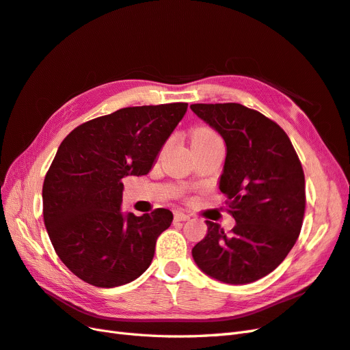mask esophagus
Segmentation results:
<instances>
[{
  "label": "esophagus",
  "instance_id": "obj_1",
  "mask_svg": "<svg viewBox=\"0 0 350 350\" xmlns=\"http://www.w3.org/2000/svg\"><path fill=\"white\" fill-rule=\"evenodd\" d=\"M191 218L187 214L182 213V211H174V219L176 221H187V219Z\"/></svg>",
  "mask_w": 350,
  "mask_h": 350
}]
</instances>
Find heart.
Listing matches in <instances>:
<instances>
[{"label": "heart", "instance_id": "1", "mask_svg": "<svg viewBox=\"0 0 350 350\" xmlns=\"http://www.w3.org/2000/svg\"><path fill=\"white\" fill-rule=\"evenodd\" d=\"M209 141H219V137L217 136L215 132H213L211 129L208 127H199L192 135V144L209 142Z\"/></svg>", "mask_w": 350, "mask_h": 350}]
</instances>
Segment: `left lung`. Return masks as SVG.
<instances>
[{"instance_id": "left-lung-1", "label": "left lung", "mask_w": 350, "mask_h": 350, "mask_svg": "<svg viewBox=\"0 0 350 350\" xmlns=\"http://www.w3.org/2000/svg\"><path fill=\"white\" fill-rule=\"evenodd\" d=\"M223 136L227 155L219 191L236 219L230 236L208 221L192 249L198 267L230 284L265 277L283 262L301 233L305 174L291 139L271 118L242 104H192Z\"/></svg>"}]
</instances>
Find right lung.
<instances>
[{
	"mask_svg": "<svg viewBox=\"0 0 350 350\" xmlns=\"http://www.w3.org/2000/svg\"><path fill=\"white\" fill-rule=\"evenodd\" d=\"M186 109V103L122 108L77 126L59 145L42 186L44 223L58 258L81 280L116 287L151 265L173 213L124 217L122 180L149 173Z\"/></svg>",
	"mask_w": 350,
	"mask_h": 350,
	"instance_id": "obj_1",
	"label": "right lung"
}]
</instances>
